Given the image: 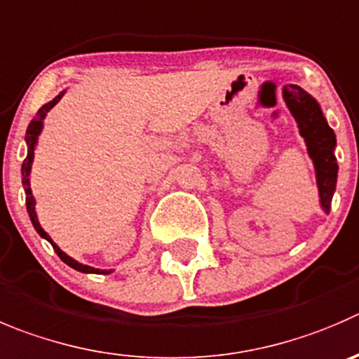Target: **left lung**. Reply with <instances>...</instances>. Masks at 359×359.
I'll return each mask as SVG.
<instances>
[{"label": "left lung", "mask_w": 359, "mask_h": 359, "mask_svg": "<svg viewBox=\"0 0 359 359\" xmlns=\"http://www.w3.org/2000/svg\"><path fill=\"white\" fill-rule=\"evenodd\" d=\"M284 100L289 111L292 112L298 121L299 134L305 137L310 158L313 160L317 174V187H319L320 206L326 213H330L331 199L337 187V165L335 158V132L324 119L319 104L296 84H289L284 88Z\"/></svg>", "instance_id": "8db88e82"}]
</instances>
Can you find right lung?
I'll return each mask as SVG.
<instances>
[{"instance_id": "obj_1", "label": "right lung", "mask_w": 359, "mask_h": 359, "mask_svg": "<svg viewBox=\"0 0 359 359\" xmlns=\"http://www.w3.org/2000/svg\"><path fill=\"white\" fill-rule=\"evenodd\" d=\"M63 97V93L57 95L54 100H50L49 104L42 105V107L39 109V112H36L35 118L32 119V123H29L28 130H26V144H28V156L24 158V163H22V187H24V192H26V208H28V213H29V218H32V224L33 227L36 229V233L40 234L42 238H46L47 241H49L50 245H53L54 252L57 254V257L61 259V261L65 262V264H68L70 268L77 269V271H83V273H102V275H107V269H97V268H91V266H86V264H81V262L74 261L72 257H68L67 254H65L63 250H61L60 247H57L56 243H54L53 240H50L49 234L46 233L42 229V225L39 224V218H36V211H35V199H33V194H32V187H29V172H32V163H33V153H35V146H36V139H39V134L40 130H42V125H43V118H46L47 112L50 111V109L54 107V105L60 102V98Z\"/></svg>"}]
</instances>
